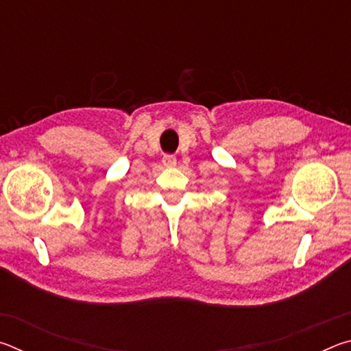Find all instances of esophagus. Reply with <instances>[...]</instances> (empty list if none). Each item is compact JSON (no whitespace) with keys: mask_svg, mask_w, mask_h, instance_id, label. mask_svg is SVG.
<instances>
[{"mask_svg":"<svg viewBox=\"0 0 351 351\" xmlns=\"http://www.w3.org/2000/svg\"><path fill=\"white\" fill-rule=\"evenodd\" d=\"M162 164L165 165V167H175V165H176V158L171 156V154H165V156L162 158Z\"/></svg>","mask_w":351,"mask_h":351,"instance_id":"34e87169","label":"esophagus"}]
</instances>
